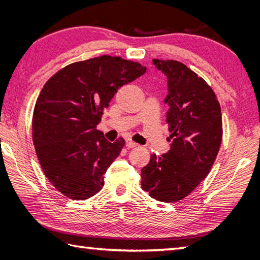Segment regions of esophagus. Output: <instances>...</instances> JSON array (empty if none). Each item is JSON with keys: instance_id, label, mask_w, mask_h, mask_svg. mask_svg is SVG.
Segmentation results:
<instances>
[{"instance_id": "obj_1", "label": "esophagus", "mask_w": 260, "mask_h": 260, "mask_svg": "<svg viewBox=\"0 0 260 260\" xmlns=\"http://www.w3.org/2000/svg\"><path fill=\"white\" fill-rule=\"evenodd\" d=\"M137 146V144H136V143H134L133 141H132V140H126V147L127 148H133V147H136Z\"/></svg>"}]
</instances>
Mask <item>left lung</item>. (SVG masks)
<instances>
[{"label": "left lung", "mask_w": 260, "mask_h": 260, "mask_svg": "<svg viewBox=\"0 0 260 260\" xmlns=\"http://www.w3.org/2000/svg\"><path fill=\"white\" fill-rule=\"evenodd\" d=\"M168 79L171 148L152 154L141 171L142 189L153 199L175 202L189 196L211 170L222 140L221 108L201 77L175 60L153 59Z\"/></svg>", "instance_id": "obj_1"}]
</instances>
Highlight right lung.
Listing matches in <instances>:
<instances>
[{
  "label": "right lung",
  "mask_w": 260,
  "mask_h": 260,
  "mask_svg": "<svg viewBox=\"0 0 260 260\" xmlns=\"http://www.w3.org/2000/svg\"><path fill=\"white\" fill-rule=\"evenodd\" d=\"M145 73L139 62L102 56L67 66L43 86L33 112V144L43 173L64 197L86 200L103 189L125 141L110 143L96 127L119 88Z\"/></svg>",
  "instance_id": "1"
}]
</instances>
